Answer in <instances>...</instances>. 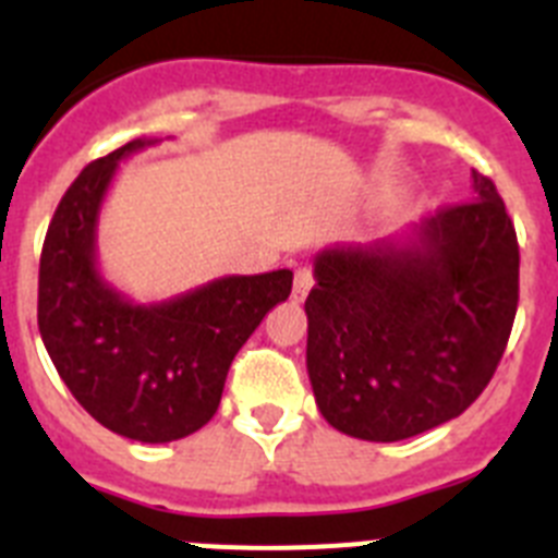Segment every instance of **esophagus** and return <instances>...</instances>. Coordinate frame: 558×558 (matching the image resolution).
I'll use <instances>...</instances> for the list:
<instances>
[{"instance_id":"1","label":"esophagus","mask_w":558,"mask_h":558,"mask_svg":"<svg viewBox=\"0 0 558 558\" xmlns=\"http://www.w3.org/2000/svg\"><path fill=\"white\" fill-rule=\"evenodd\" d=\"M310 290H313V268L304 263V265H299V268H295V279H293V299H295V302H304Z\"/></svg>"}]
</instances>
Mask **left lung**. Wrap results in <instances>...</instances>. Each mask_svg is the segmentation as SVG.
I'll list each match as a JSON object with an SVG mask.
<instances>
[{"mask_svg":"<svg viewBox=\"0 0 558 558\" xmlns=\"http://www.w3.org/2000/svg\"><path fill=\"white\" fill-rule=\"evenodd\" d=\"M307 374L335 430L402 441L461 416L489 386L520 299L514 223L472 170V201L397 240L315 256Z\"/></svg>","mask_w":558,"mask_h":558,"instance_id":"8db88e82","label":"left lung"}]
</instances>
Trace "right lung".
<instances>
[{
  "instance_id": "right-lung-1",
  "label": "right lung",
  "mask_w": 558,
  "mask_h": 558,
  "mask_svg": "<svg viewBox=\"0 0 558 558\" xmlns=\"http://www.w3.org/2000/svg\"><path fill=\"white\" fill-rule=\"evenodd\" d=\"M159 140L92 161L47 229L38 329L72 397L108 430L179 441L215 416L231 360L293 288V270L220 276L165 302L136 304L97 265V223L117 167Z\"/></svg>"
}]
</instances>
